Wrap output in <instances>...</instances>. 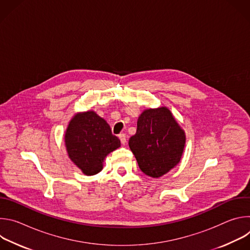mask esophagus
I'll return each mask as SVG.
<instances>
[{"instance_id":"34e87169","label":"esophagus","mask_w":250,"mask_h":250,"mask_svg":"<svg viewBox=\"0 0 250 250\" xmlns=\"http://www.w3.org/2000/svg\"><path fill=\"white\" fill-rule=\"evenodd\" d=\"M119 138H120V140H121V142H122V145L125 146V145L126 144V136H125V133L119 134Z\"/></svg>"}]
</instances>
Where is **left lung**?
<instances>
[{
  "label": "left lung",
  "instance_id": "8db88e82",
  "mask_svg": "<svg viewBox=\"0 0 250 250\" xmlns=\"http://www.w3.org/2000/svg\"><path fill=\"white\" fill-rule=\"evenodd\" d=\"M185 145V130L167 106L142 112L136 132L128 140L140 170L152 178L165 175L180 162Z\"/></svg>",
  "mask_w": 250,
  "mask_h": 250
}]
</instances>
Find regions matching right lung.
I'll return each instance as SVG.
<instances>
[{
  "label": "right lung",
  "instance_id": "add662e5",
  "mask_svg": "<svg viewBox=\"0 0 250 250\" xmlns=\"http://www.w3.org/2000/svg\"><path fill=\"white\" fill-rule=\"evenodd\" d=\"M68 157L87 176L102 171L106 155L121 146L110 125L94 111L75 114L64 134Z\"/></svg>",
  "mask_w": 250,
  "mask_h": 250
}]
</instances>
